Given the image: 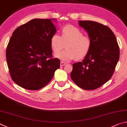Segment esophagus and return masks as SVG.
<instances>
[{
	"label": "esophagus",
	"mask_w": 127,
	"mask_h": 127,
	"mask_svg": "<svg viewBox=\"0 0 127 127\" xmlns=\"http://www.w3.org/2000/svg\"><path fill=\"white\" fill-rule=\"evenodd\" d=\"M66 64V63H65V62H64L61 61V62H60V65L61 66H65Z\"/></svg>",
	"instance_id": "obj_1"
}]
</instances>
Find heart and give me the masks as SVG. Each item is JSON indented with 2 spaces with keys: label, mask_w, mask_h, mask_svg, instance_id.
Returning a JSON list of instances; mask_svg holds the SVG:
<instances>
[{
  "label": "heart",
  "mask_w": 127,
  "mask_h": 127,
  "mask_svg": "<svg viewBox=\"0 0 127 127\" xmlns=\"http://www.w3.org/2000/svg\"><path fill=\"white\" fill-rule=\"evenodd\" d=\"M50 44L53 52L57 53L66 44V50L55 55L58 59L68 61L75 59L80 61L87 56L92 47V40L89 36L84 35L83 32L72 25L62 28L61 36L53 34L51 37Z\"/></svg>",
  "instance_id": "b5f03b06"
}]
</instances>
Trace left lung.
<instances>
[{"instance_id": "1", "label": "left lung", "mask_w": 127, "mask_h": 127, "mask_svg": "<svg viewBox=\"0 0 127 127\" xmlns=\"http://www.w3.org/2000/svg\"><path fill=\"white\" fill-rule=\"evenodd\" d=\"M79 24L88 33L93 44L83 61L73 64L71 78L84 90L96 89L112 77L119 59V47L108 27L90 21H79Z\"/></svg>"}]
</instances>
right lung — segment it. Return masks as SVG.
<instances>
[{
    "label": "right lung",
    "mask_w": 127,
    "mask_h": 127,
    "mask_svg": "<svg viewBox=\"0 0 127 127\" xmlns=\"http://www.w3.org/2000/svg\"><path fill=\"white\" fill-rule=\"evenodd\" d=\"M52 20H31L15 29L9 41L6 58L11 78L26 89L43 88L60 66L52 56L50 39L56 32Z\"/></svg>",
    "instance_id": "1"
}]
</instances>
